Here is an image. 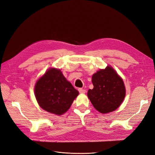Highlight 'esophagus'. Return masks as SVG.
Returning <instances> with one entry per match:
<instances>
[{
  "mask_svg": "<svg viewBox=\"0 0 155 155\" xmlns=\"http://www.w3.org/2000/svg\"><path fill=\"white\" fill-rule=\"evenodd\" d=\"M78 91H79V92L81 93V94H85V93L86 92V91L85 90V89H83V88H79Z\"/></svg>",
  "mask_w": 155,
  "mask_h": 155,
  "instance_id": "34e87169",
  "label": "esophagus"
}]
</instances>
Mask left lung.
I'll return each instance as SVG.
<instances>
[{
	"instance_id": "left-lung-1",
	"label": "left lung",
	"mask_w": 155,
	"mask_h": 155,
	"mask_svg": "<svg viewBox=\"0 0 155 155\" xmlns=\"http://www.w3.org/2000/svg\"><path fill=\"white\" fill-rule=\"evenodd\" d=\"M93 89H89L87 95L95 109L101 113L115 110L125 96L124 81L115 70L108 66L92 76Z\"/></svg>"
}]
</instances>
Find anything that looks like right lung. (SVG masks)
I'll return each instance as SVG.
<instances>
[{
  "instance_id": "1",
  "label": "right lung",
  "mask_w": 155,
  "mask_h": 155,
  "mask_svg": "<svg viewBox=\"0 0 155 155\" xmlns=\"http://www.w3.org/2000/svg\"><path fill=\"white\" fill-rule=\"evenodd\" d=\"M35 94L42 109L61 115L68 110L79 92L60 70L51 68L36 83Z\"/></svg>"
}]
</instances>
